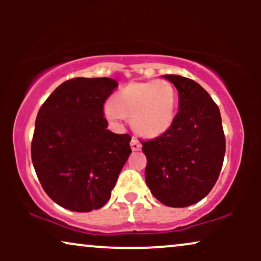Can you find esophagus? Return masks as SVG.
Segmentation results:
<instances>
[{
  "label": "esophagus",
  "instance_id": "esophagus-1",
  "mask_svg": "<svg viewBox=\"0 0 261 261\" xmlns=\"http://www.w3.org/2000/svg\"><path fill=\"white\" fill-rule=\"evenodd\" d=\"M130 145H131V148H133V151H140L141 149V143L139 142V140H137L136 137H133Z\"/></svg>",
  "mask_w": 261,
  "mask_h": 261
}]
</instances>
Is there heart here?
Wrapping results in <instances>:
<instances>
[{"mask_svg":"<svg viewBox=\"0 0 261 261\" xmlns=\"http://www.w3.org/2000/svg\"><path fill=\"white\" fill-rule=\"evenodd\" d=\"M176 92L166 80L133 82L121 89L107 108L110 119L121 116L131 119L134 130L154 137L166 133L175 118Z\"/></svg>","mask_w":261,"mask_h":261,"instance_id":"obj_1","label":"heart"}]
</instances>
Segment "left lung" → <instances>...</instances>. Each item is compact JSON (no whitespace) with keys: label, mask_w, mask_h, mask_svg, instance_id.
<instances>
[{"label":"left lung","mask_w":261,"mask_h":261,"mask_svg":"<svg viewBox=\"0 0 261 261\" xmlns=\"http://www.w3.org/2000/svg\"><path fill=\"white\" fill-rule=\"evenodd\" d=\"M179 93V110L166 133L141 141L146 184L158 201L187 207L216 184L226 152L220 109L195 81L164 74Z\"/></svg>","instance_id":"1"}]
</instances>
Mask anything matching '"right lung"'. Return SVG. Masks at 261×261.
Instances as JSON below:
<instances>
[{"mask_svg":"<svg viewBox=\"0 0 261 261\" xmlns=\"http://www.w3.org/2000/svg\"><path fill=\"white\" fill-rule=\"evenodd\" d=\"M115 80L77 79L60 85L39 109L32 162L53 201L76 212L103 207L125 162L131 136L108 130L104 103Z\"/></svg>","mask_w":261,"mask_h":261,"instance_id":"1","label":"right lung"}]
</instances>
